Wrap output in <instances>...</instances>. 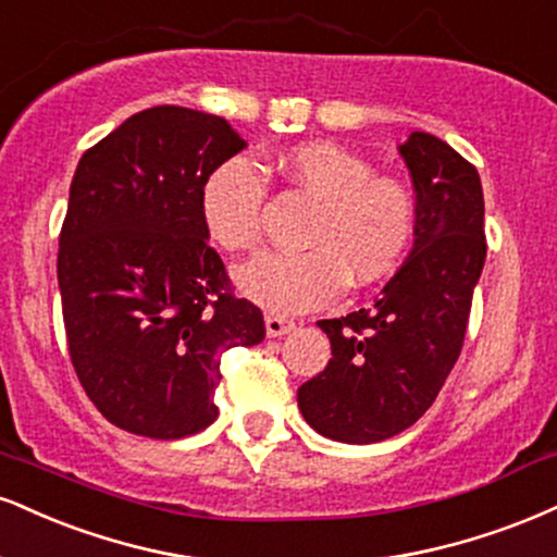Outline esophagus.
I'll return each mask as SVG.
<instances>
[{
	"label": "esophagus",
	"mask_w": 557,
	"mask_h": 557,
	"mask_svg": "<svg viewBox=\"0 0 557 557\" xmlns=\"http://www.w3.org/2000/svg\"><path fill=\"white\" fill-rule=\"evenodd\" d=\"M264 326H267V337H283V334L296 330V324H293L290 319L277 317V313H267Z\"/></svg>",
	"instance_id": "esophagus-1"
}]
</instances>
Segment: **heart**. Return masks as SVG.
<instances>
[{"instance_id": "1", "label": "heart", "mask_w": 557, "mask_h": 557, "mask_svg": "<svg viewBox=\"0 0 557 557\" xmlns=\"http://www.w3.org/2000/svg\"><path fill=\"white\" fill-rule=\"evenodd\" d=\"M274 171L293 189L317 199L304 227V251H267L236 267L233 283L274 313H300L330 304L355 285L376 283L399 264L414 236L418 205L399 178L373 176L363 158L332 143L285 150ZM267 186L251 160L227 158L199 189L205 231L227 251L259 244Z\"/></svg>"}]
</instances>
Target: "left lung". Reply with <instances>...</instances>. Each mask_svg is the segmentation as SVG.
Returning <instances> with one entry per match:
<instances>
[{
    "instance_id": "left-lung-1",
    "label": "left lung",
    "mask_w": 557,
    "mask_h": 557,
    "mask_svg": "<svg viewBox=\"0 0 557 557\" xmlns=\"http://www.w3.org/2000/svg\"><path fill=\"white\" fill-rule=\"evenodd\" d=\"M397 150L418 205L410 257L371 308L319 321L332 360L298 388L306 423L339 444H379L423 418L461 352L487 253L478 169L428 132Z\"/></svg>"
}]
</instances>
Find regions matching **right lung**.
I'll return each mask as SVG.
<instances>
[{
    "label": "right lung",
    "instance_id": "1",
    "mask_svg": "<svg viewBox=\"0 0 557 557\" xmlns=\"http://www.w3.org/2000/svg\"><path fill=\"white\" fill-rule=\"evenodd\" d=\"M244 147L225 119L156 106L79 158L57 261L66 345L87 397L122 431H205L223 352L264 339L259 308L227 293L199 212L207 173Z\"/></svg>",
    "mask_w": 557,
    "mask_h": 557
}]
</instances>
